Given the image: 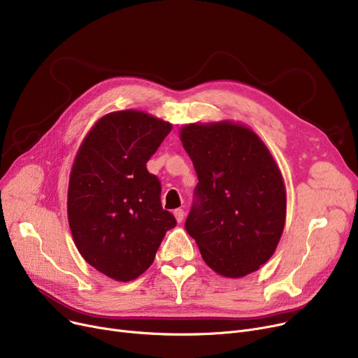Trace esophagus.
<instances>
[{
	"label": "esophagus",
	"mask_w": 358,
	"mask_h": 358,
	"mask_svg": "<svg viewBox=\"0 0 358 358\" xmlns=\"http://www.w3.org/2000/svg\"><path fill=\"white\" fill-rule=\"evenodd\" d=\"M174 216H176V220H177L178 223H181V222L184 220L185 213H184L182 209H176V210H174Z\"/></svg>",
	"instance_id": "obj_1"
}]
</instances>
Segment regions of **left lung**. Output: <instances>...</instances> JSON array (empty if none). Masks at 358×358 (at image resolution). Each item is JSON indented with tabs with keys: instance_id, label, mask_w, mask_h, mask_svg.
<instances>
[{
	"instance_id": "8db88e82",
	"label": "left lung",
	"mask_w": 358,
	"mask_h": 358,
	"mask_svg": "<svg viewBox=\"0 0 358 358\" xmlns=\"http://www.w3.org/2000/svg\"><path fill=\"white\" fill-rule=\"evenodd\" d=\"M180 139L199 178L187 234L215 273L239 278L257 271L286 222V187L268 148L231 120L185 124Z\"/></svg>"
}]
</instances>
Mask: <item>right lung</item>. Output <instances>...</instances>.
I'll return each instance as SVG.
<instances>
[{
	"instance_id": "1",
	"label": "right lung",
	"mask_w": 358,
	"mask_h": 358,
	"mask_svg": "<svg viewBox=\"0 0 358 358\" xmlns=\"http://www.w3.org/2000/svg\"><path fill=\"white\" fill-rule=\"evenodd\" d=\"M173 124L139 110L94 124L75 155L68 222L83 258L104 275L135 280L154 262L176 217L161 206V182L146 169Z\"/></svg>"
}]
</instances>
